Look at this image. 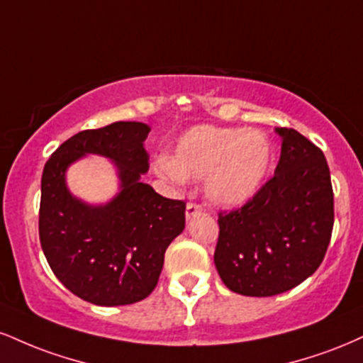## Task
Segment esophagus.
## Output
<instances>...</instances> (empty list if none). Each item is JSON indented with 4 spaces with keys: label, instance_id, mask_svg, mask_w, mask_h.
<instances>
[{
    "label": "esophagus",
    "instance_id": "obj_1",
    "mask_svg": "<svg viewBox=\"0 0 363 363\" xmlns=\"http://www.w3.org/2000/svg\"><path fill=\"white\" fill-rule=\"evenodd\" d=\"M201 211H203V208H201L199 204L189 203V204H187V206H186V220H187V221L193 220V218L198 216Z\"/></svg>",
    "mask_w": 363,
    "mask_h": 363
}]
</instances>
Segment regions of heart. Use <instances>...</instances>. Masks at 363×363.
Instances as JSON below:
<instances>
[{
  "instance_id": "obj_1",
  "label": "heart",
  "mask_w": 363,
  "mask_h": 363,
  "mask_svg": "<svg viewBox=\"0 0 363 363\" xmlns=\"http://www.w3.org/2000/svg\"><path fill=\"white\" fill-rule=\"evenodd\" d=\"M272 164V142L260 130L198 125L177 140L170 159L157 160L155 172L177 184L204 177L213 204L240 208L264 189Z\"/></svg>"
}]
</instances>
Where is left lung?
<instances>
[{"label": "left lung", "instance_id": "left-lung-1", "mask_svg": "<svg viewBox=\"0 0 363 363\" xmlns=\"http://www.w3.org/2000/svg\"><path fill=\"white\" fill-rule=\"evenodd\" d=\"M274 177L250 203L220 213L215 265L230 291L265 298L299 286L325 259L333 230V189L325 155L292 128Z\"/></svg>", "mask_w": 363, "mask_h": 363}]
</instances>
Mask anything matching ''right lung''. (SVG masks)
<instances>
[{
	"mask_svg": "<svg viewBox=\"0 0 363 363\" xmlns=\"http://www.w3.org/2000/svg\"><path fill=\"white\" fill-rule=\"evenodd\" d=\"M150 126L116 121L74 135L47 160L42 174L38 233L55 277L96 306H125L155 289L164 253L186 225V204L142 182L148 172L143 142ZM87 155L116 165L118 193L101 205L74 196L67 169Z\"/></svg>",
	"mask_w": 363,
	"mask_h": 363,
	"instance_id": "add662e5",
	"label": "right lung"
}]
</instances>
